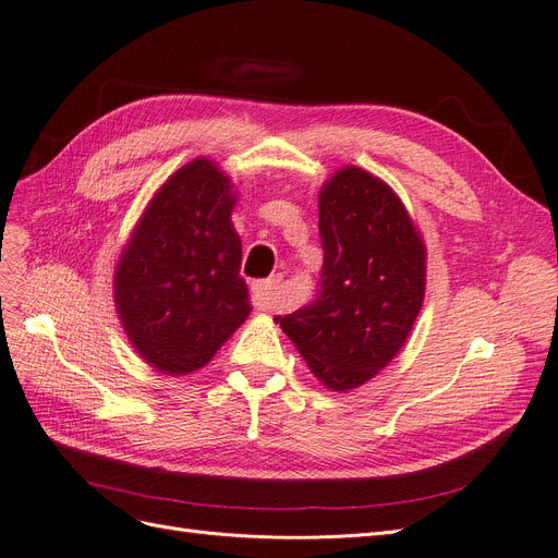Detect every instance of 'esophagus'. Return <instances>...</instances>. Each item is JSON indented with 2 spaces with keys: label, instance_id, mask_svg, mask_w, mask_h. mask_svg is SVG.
Returning a JSON list of instances; mask_svg holds the SVG:
<instances>
[{
  "label": "esophagus",
  "instance_id": "esophagus-1",
  "mask_svg": "<svg viewBox=\"0 0 558 558\" xmlns=\"http://www.w3.org/2000/svg\"><path fill=\"white\" fill-rule=\"evenodd\" d=\"M277 295H279V279L256 281L252 286V302L260 311H272L277 306Z\"/></svg>",
  "mask_w": 558,
  "mask_h": 558
}]
</instances>
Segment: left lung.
Returning <instances> with one entry per match:
<instances>
[{
    "label": "left lung",
    "instance_id": "obj_1",
    "mask_svg": "<svg viewBox=\"0 0 558 558\" xmlns=\"http://www.w3.org/2000/svg\"><path fill=\"white\" fill-rule=\"evenodd\" d=\"M316 300L275 320L331 391L362 387L405 345L426 293L421 233L380 178L343 167L318 194Z\"/></svg>",
    "mask_w": 558,
    "mask_h": 558
}]
</instances>
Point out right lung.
<instances>
[{
  "label": "right lung",
  "mask_w": 558,
  "mask_h": 558,
  "mask_svg": "<svg viewBox=\"0 0 558 558\" xmlns=\"http://www.w3.org/2000/svg\"><path fill=\"white\" fill-rule=\"evenodd\" d=\"M231 187L208 158L181 167L155 192L119 258L123 329L142 360L167 375L206 366L252 311Z\"/></svg>",
  "instance_id": "right-lung-1"
}]
</instances>
